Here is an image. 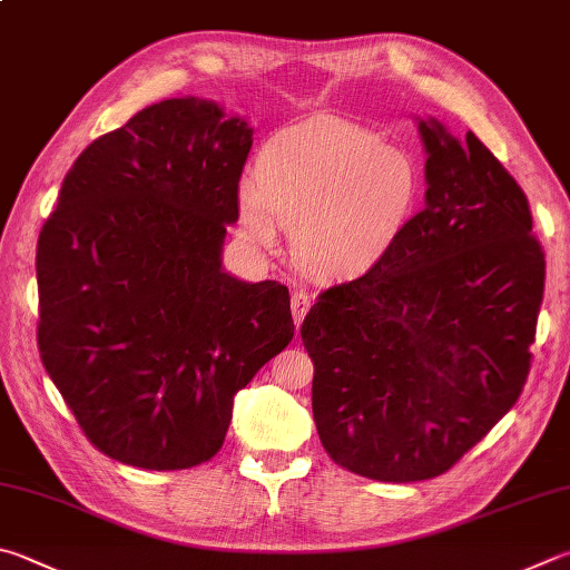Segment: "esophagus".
I'll list each match as a JSON object with an SVG mask.
<instances>
[{
  "label": "esophagus",
  "instance_id": "esophagus-1",
  "mask_svg": "<svg viewBox=\"0 0 570 570\" xmlns=\"http://www.w3.org/2000/svg\"><path fill=\"white\" fill-rule=\"evenodd\" d=\"M308 308H312V296H308L306 292H302V288H298V292L292 294V316H294L296 328L302 326V321H304Z\"/></svg>",
  "mask_w": 570,
  "mask_h": 570
}]
</instances>
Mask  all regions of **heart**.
Returning a JSON list of instances; mask_svg holds the SVG:
<instances>
[{"instance_id":"1","label":"heart","mask_w":570,"mask_h":570,"mask_svg":"<svg viewBox=\"0 0 570 570\" xmlns=\"http://www.w3.org/2000/svg\"><path fill=\"white\" fill-rule=\"evenodd\" d=\"M421 171L411 151L351 119L321 114L276 131L239 191V232L274 252L292 229L296 264L316 276H354L384 256L411 219Z\"/></svg>"}]
</instances>
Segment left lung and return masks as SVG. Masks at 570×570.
I'll return each mask as SVG.
<instances>
[{"label": "left lung", "mask_w": 570, "mask_h": 570, "mask_svg": "<svg viewBox=\"0 0 570 570\" xmlns=\"http://www.w3.org/2000/svg\"><path fill=\"white\" fill-rule=\"evenodd\" d=\"M419 129L426 204L302 324L321 446L393 483L446 473L519 401L546 282L529 199L503 164L473 131Z\"/></svg>", "instance_id": "1"}]
</instances>
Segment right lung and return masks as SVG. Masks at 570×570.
<instances>
[{
    "label": "right lung",
    "instance_id": "obj_1",
    "mask_svg": "<svg viewBox=\"0 0 570 570\" xmlns=\"http://www.w3.org/2000/svg\"><path fill=\"white\" fill-rule=\"evenodd\" d=\"M167 99L71 164L37 242V344L105 456L179 471L216 456L234 393L294 338L288 288L222 272L252 129Z\"/></svg>",
    "mask_w": 570,
    "mask_h": 570
}]
</instances>
